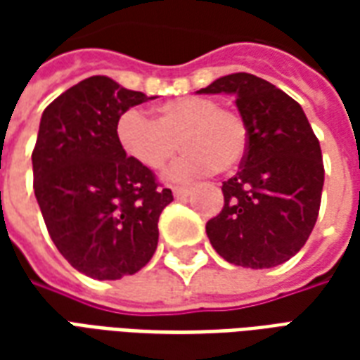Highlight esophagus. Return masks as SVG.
<instances>
[{"mask_svg": "<svg viewBox=\"0 0 360 360\" xmlns=\"http://www.w3.org/2000/svg\"><path fill=\"white\" fill-rule=\"evenodd\" d=\"M172 191L175 198H183V196H187L188 193H191V188L188 187H173Z\"/></svg>", "mask_w": 360, "mask_h": 360, "instance_id": "1", "label": "esophagus"}]
</instances>
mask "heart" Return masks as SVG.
I'll list each match as a JSON object with an SVG mask.
<instances>
[{"label": "heart", "instance_id": "1", "mask_svg": "<svg viewBox=\"0 0 360 360\" xmlns=\"http://www.w3.org/2000/svg\"><path fill=\"white\" fill-rule=\"evenodd\" d=\"M115 136L127 156L144 169H162L177 152L165 177L188 181L216 169L233 172L249 148V129L233 110H224L212 98L183 96L164 102L154 110V119L129 110L117 119Z\"/></svg>", "mask_w": 360, "mask_h": 360}]
</instances>
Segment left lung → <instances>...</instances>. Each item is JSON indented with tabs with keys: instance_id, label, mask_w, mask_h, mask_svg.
Segmentation results:
<instances>
[{
	"instance_id": "8db88e82",
	"label": "left lung",
	"mask_w": 360,
	"mask_h": 360,
	"mask_svg": "<svg viewBox=\"0 0 360 360\" xmlns=\"http://www.w3.org/2000/svg\"><path fill=\"white\" fill-rule=\"evenodd\" d=\"M235 96L249 129L241 169L221 185L224 208L206 224L219 257L243 268H271L295 257L316 224L324 164L299 103L249 73L219 77L198 94Z\"/></svg>"
}]
</instances>
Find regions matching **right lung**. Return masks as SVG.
Wrapping results in <instances>:
<instances>
[{
    "label": "right lung",
    "mask_w": 360,
    "mask_h": 360,
    "mask_svg": "<svg viewBox=\"0 0 360 360\" xmlns=\"http://www.w3.org/2000/svg\"><path fill=\"white\" fill-rule=\"evenodd\" d=\"M148 100L98 75L58 96L40 119L36 200L59 252L94 279H121L148 264L160 214L173 200L115 136L117 119Z\"/></svg>",
    "instance_id": "obj_1"
}]
</instances>
